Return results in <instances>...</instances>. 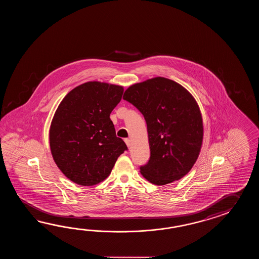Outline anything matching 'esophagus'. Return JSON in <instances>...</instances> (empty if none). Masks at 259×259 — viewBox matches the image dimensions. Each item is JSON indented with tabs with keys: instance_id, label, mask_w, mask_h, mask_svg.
I'll list each match as a JSON object with an SVG mask.
<instances>
[{
	"instance_id": "esophagus-1",
	"label": "esophagus",
	"mask_w": 259,
	"mask_h": 259,
	"mask_svg": "<svg viewBox=\"0 0 259 259\" xmlns=\"http://www.w3.org/2000/svg\"><path fill=\"white\" fill-rule=\"evenodd\" d=\"M125 143H126V144H127V147L130 148V147H131V144H132L131 140H130V139H125Z\"/></svg>"
}]
</instances>
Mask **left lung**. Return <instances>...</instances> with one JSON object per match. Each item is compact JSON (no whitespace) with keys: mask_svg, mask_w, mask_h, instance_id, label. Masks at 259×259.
Instances as JSON below:
<instances>
[{"mask_svg":"<svg viewBox=\"0 0 259 259\" xmlns=\"http://www.w3.org/2000/svg\"><path fill=\"white\" fill-rule=\"evenodd\" d=\"M123 99L140 111L147 124L151 155L140 167L148 182L165 185L192 169L203 143L202 115L182 85L157 77L132 85Z\"/></svg>","mask_w":259,"mask_h":259,"instance_id":"8db88e82","label":"left lung"}]
</instances>
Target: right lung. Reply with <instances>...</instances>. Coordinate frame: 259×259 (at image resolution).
I'll return each mask as SVG.
<instances>
[{
  "label": "right lung",
  "instance_id": "1",
  "mask_svg": "<svg viewBox=\"0 0 259 259\" xmlns=\"http://www.w3.org/2000/svg\"><path fill=\"white\" fill-rule=\"evenodd\" d=\"M123 87L90 81L66 94L50 127L55 164L77 184L93 186L105 180L126 143L116 137L111 112L121 101Z\"/></svg>",
  "mask_w": 259,
  "mask_h": 259
}]
</instances>
